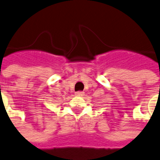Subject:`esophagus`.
Listing matches in <instances>:
<instances>
[{"label":"esophagus","instance_id":"esophagus-1","mask_svg":"<svg viewBox=\"0 0 160 160\" xmlns=\"http://www.w3.org/2000/svg\"><path fill=\"white\" fill-rule=\"evenodd\" d=\"M75 94L77 95V96H83L84 95V92H77Z\"/></svg>","mask_w":160,"mask_h":160}]
</instances>
